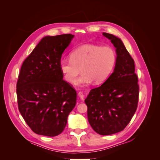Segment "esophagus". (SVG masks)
Here are the masks:
<instances>
[{"label": "esophagus", "instance_id": "34e87169", "mask_svg": "<svg viewBox=\"0 0 160 160\" xmlns=\"http://www.w3.org/2000/svg\"><path fill=\"white\" fill-rule=\"evenodd\" d=\"M78 95H79V98H80L81 100H83V99H84V94H83V92L79 91V93H78Z\"/></svg>", "mask_w": 160, "mask_h": 160}]
</instances>
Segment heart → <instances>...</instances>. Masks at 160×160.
Segmentation results:
<instances>
[{
  "mask_svg": "<svg viewBox=\"0 0 160 160\" xmlns=\"http://www.w3.org/2000/svg\"><path fill=\"white\" fill-rule=\"evenodd\" d=\"M117 55L112 47L88 44L77 47L70 53V59H61L59 68L65 80L73 83L80 72L83 73L75 83L85 86L92 82L103 83L113 72Z\"/></svg>",
  "mask_w": 160,
  "mask_h": 160,
  "instance_id": "b5f03b06",
  "label": "heart"
}]
</instances>
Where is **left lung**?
<instances>
[{
  "mask_svg": "<svg viewBox=\"0 0 160 160\" xmlns=\"http://www.w3.org/2000/svg\"><path fill=\"white\" fill-rule=\"evenodd\" d=\"M116 48L114 71L98 88L91 89L85 100L91 128L98 133L108 135L127 126L136 111L139 100L138 77L134 60L122 40L103 32Z\"/></svg>",
  "mask_w": 160,
  "mask_h": 160,
  "instance_id": "obj_1",
  "label": "left lung"
}]
</instances>
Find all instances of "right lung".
I'll list each match as a JSON object with an SVG mask.
<instances>
[{
    "label": "right lung",
    "mask_w": 160,
    "mask_h": 160,
    "mask_svg": "<svg viewBox=\"0 0 160 160\" xmlns=\"http://www.w3.org/2000/svg\"><path fill=\"white\" fill-rule=\"evenodd\" d=\"M74 35L42 38L21 66L17 83L18 108L33 132L54 137L64 130L77 93L62 79L59 62Z\"/></svg>",
    "instance_id": "obj_1"
}]
</instances>
